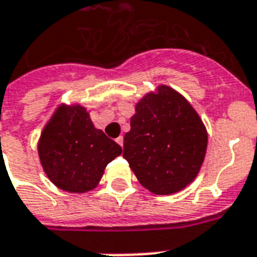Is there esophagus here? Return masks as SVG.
<instances>
[{
  "instance_id": "34e87169",
  "label": "esophagus",
  "mask_w": 257,
  "mask_h": 257,
  "mask_svg": "<svg viewBox=\"0 0 257 257\" xmlns=\"http://www.w3.org/2000/svg\"><path fill=\"white\" fill-rule=\"evenodd\" d=\"M115 142H117V143H118L119 146H121V147H122V146H123V138H122V136H119V138L115 139Z\"/></svg>"
}]
</instances>
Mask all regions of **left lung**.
Masks as SVG:
<instances>
[{
	"instance_id": "8db88e82",
	"label": "left lung",
	"mask_w": 257,
	"mask_h": 257,
	"mask_svg": "<svg viewBox=\"0 0 257 257\" xmlns=\"http://www.w3.org/2000/svg\"><path fill=\"white\" fill-rule=\"evenodd\" d=\"M207 143V129L193 106L161 84L136 103L122 155L146 189L173 195L197 177Z\"/></svg>"
}]
</instances>
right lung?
<instances>
[{
	"mask_svg": "<svg viewBox=\"0 0 257 257\" xmlns=\"http://www.w3.org/2000/svg\"><path fill=\"white\" fill-rule=\"evenodd\" d=\"M122 148L96 129L81 104H60L42 131L38 155L43 172L69 193L92 191Z\"/></svg>",
	"mask_w": 257,
	"mask_h": 257,
	"instance_id": "add662e5",
	"label": "right lung"
}]
</instances>
